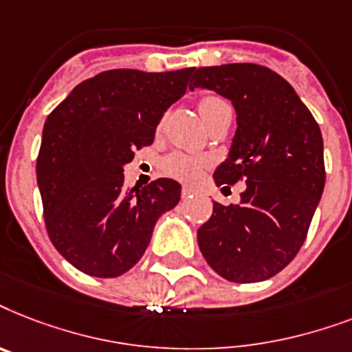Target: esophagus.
Returning <instances> with one entry per match:
<instances>
[{
	"mask_svg": "<svg viewBox=\"0 0 352 352\" xmlns=\"http://www.w3.org/2000/svg\"><path fill=\"white\" fill-rule=\"evenodd\" d=\"M194 192H196V190H194L192 187H184V189H182V196H184V198H190Z\"/></svg>",
	"mask_w": 352,
	"mask_h": 352,
	"instance_id": "34e87169",
	"label": "esophagus"
}]
</instances>
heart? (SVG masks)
<instances>
[{
	"mask_svg": "<svg viewBox=\"0 0 352 352\" xmlns=\"http://www.w3.org/2000/svg\"><path fill=\"white\" fill-rule=\"evenodd\" d=\"M223 107H229V103L216 96H207L199 101V112H201L204 120H207L212 112H216L218 109H223ZM205 165H207V160L185 153L170 154L162 163L163 170L168 176L182 179V182H194V179H198L201 170L205 168Z\"/></svg>",
	"mask_w": 352,
	"mask_h": 352,
	"instance_id": "1",
	"label": "heart"
}]
</instances>
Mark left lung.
Returning <instances> with one entry per match:
<instances>
[{"instance_id": "obj_1", "label": "left lung", "mask_w": 352, "mask_h": 352, "mask_svg": "<svg viewBox=\"0 0 352 352\" xmlns=\"http://www.w3.org/2000/svg\"><path fill=\"white\" fill-rule=\"evenodd\" d=\"M192 72L190 91H214L236 111L234 138L214 184L229 189L245 179L240 204L214 201L198 229L199 251L229 282H263L305 241L325 185L322 132L296 91L267 67L229 63Z\"/></svg>"}]
</instances>
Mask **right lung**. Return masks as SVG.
I'll return each mask as SVG.
<instances>
[{"mask_svg":"<svg viewBox=\"0 0 352 352\" xmlns=\"http://www.w3.org/2000/svg\"><path fill=\"white\" fill-rule=\"evenodd\" d=\"M192 70H105L76 85L47 118L36 162L45 225L81 272L122 276L140 261L160 216L178 205V182L127 189L123 167L154 142Z\"/></svg>","mask_w":352,"mask_h":352,"instance_id":"1","label":"right lung"}]
</instances>
